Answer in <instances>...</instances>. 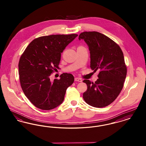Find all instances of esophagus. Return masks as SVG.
Masks as SVG:
<instances>
[{
    "mask_svg": "<svg viewBox=\"0 0 146 146\" xmlns=\"http://www.w3.org/2000/svg\"><path fill=\"white\" fill-rule=\"evenodd\" d=\"M74 80L76 82H82V79L81 78H75Z\"/></svg>",
    "mask_w": 146,
    "mask_h": 146,
    "instance_id": "esophagus-1",
    "label": "esophagus"
}]
</instances>
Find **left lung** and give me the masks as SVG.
<instances>
[{
    "label": "left lung",
    "mask_w": 146,
    "mask_h": 146,
    "mask_svg": "<svg viewBox=\"0 0 146 146\" xmlns=\"http://www.w3.org/2000/svg\"><path fill=\"white\" fill-rule=\"evenodd\" d=\"M88 44L90 53V67L99 70L95 82L84 80L88 89L83 94L84 101L96 108L111 104L122 90L127 73L123 52L111 39L97 32H84L79 35Z\"/></svg>",
    "instance_id": "8db88e82"
}]
</instances>
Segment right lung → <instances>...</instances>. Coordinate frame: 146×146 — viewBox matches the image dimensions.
<instances>
[{
    "instance_id": "add662e5",
    "label": "right lung",
    "mask_w": 146,
    "mask_h": 146,
    "mask_svg": "<svg viewBox=\"0 0 146 146\" xmlns=\"http://www.w3.org/2000/svg\"><path fill=\"white\" fill-rule=\"evenodd\" d=\"M78 35L42 36L30 42L22 54L19 73L22 89L36 107L42 110L54 109L62 103L67 89L73 83L74 76L63 73L51 82V74L57 69L61 55Z\"/></svg>"
}]
</instances>
